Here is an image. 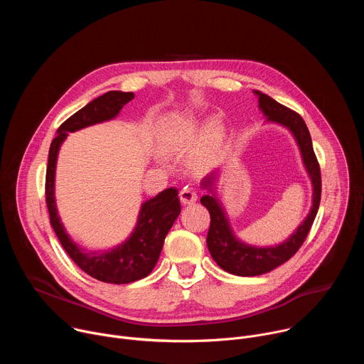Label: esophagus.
<instances>
[{"label":"esophagus","mask_w":364,"mask_h":364,"mask_svg":"<svg viewBox=\"0 0 364 364\" xmlns=\"http://www.w3.org/2000/svg\"><path fill=\"white\" fill-rule=\"evenodd\" d=\"M180 200H181V203L184 205H190V204H193L197 200V193L193 191L191 188L186 187V188H183L180 191Z\"/></svg>","instance_id":"34e87169"}]
</instances>
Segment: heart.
<instances>
[{"label":"heart","instance_id":"heart-1","mask_svg":"<svg viewBox=\"0 0 364 364\" xmlns=\"http://www.w3.org/2000/svg\"><path fill=\"white\" fill-rule=\"evenodd\" d=\"M222 135V127L219 125L218 119H212L204 125H200L197 121L187 117L170 118L160 129L163 145L171 149H184L198 136H204L205 145L213 148L220 142Z\"/></svg>","mask_w":364,"mask_h":364}]
</instances>
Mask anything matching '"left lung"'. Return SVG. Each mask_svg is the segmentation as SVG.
Wrapping results in <instances>:
<instances>
[{
    "instance_id": "left-lung-1",
    "label": "left lung",
    "mask_w": 364,
    "mask_h": 364,
    "mask_svg": "<svg viewBox=\"0 0 364 364\" xmlns=\"http://www.w3.org/2000/svg\"><path fill=\"white\" fill-rule=\"evenodd\" d=\"M253 93L257 96L259 109L265 115L267 122L278 124L287 128L296 141L304 168L311 180V186H313V205H311V210L304 222L284 242L275 246L249 245L235 235L225 207L216 196L219 168L212 171L209 176H205L201 181V187L209 193L200 198V203L207 207V210L210 213V229L205 240L207 247H209V252L216 264L223 271L237 277L262 275L271 272L291 259L301 247L311 226H313L321 198L320 166L304 119L296 112L281 105L271 96L259 90H253Z\"/></svg>"
}]
</instances>
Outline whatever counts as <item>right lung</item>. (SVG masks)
Instances as JSON below:
<instances>
[{"label":"right lung","mask_w":364,"mask_h":364,"mask_svg":"<svg viewBox=\"0 0 364 364\" xmlns=\"http://www.w3.org/2000/svg\"><path fill=\"white\" fill-rule=\"evenodd\" d=\"M132 99V92L109 90L89 102L65 121L58 129V136L50 145L46 173V203L50 223L62 246L83 272L97 281L118 285L145 278L157 265L164 239L181 212L177 188H167L144 201L132 233L121 245L105 252H92L80 247L66 233L56 205L55 177L58 155L69 132L117 118L124 105Z\"/></svg>","instance_id":"right-lung-1"}]
</instances>
